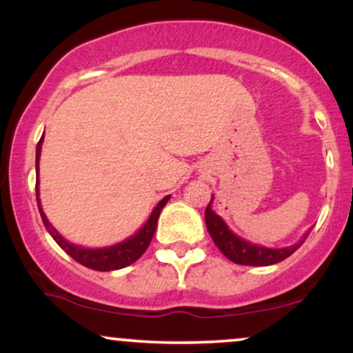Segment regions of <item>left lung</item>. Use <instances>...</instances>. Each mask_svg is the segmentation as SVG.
Returning a JSON list of instances; mask_svg holds the SVG:
<instances>
[{"label":"left lung","instance_id":"1","mask_svg":"<svg viewBox=\"0 0 353 353\" xmlns=\"http://www.w3.org/2000/svg\"><path fill=\"white\" fill-rule=\"evenodd\" d=\"M212 199H210L209 205L205 208V225H208L210 237H212L214 244L219 247V250H221L229 261L236 262V264L255 267L277 264V262H282L283 259L292 255L295 250L303 244L307 236H309V232H307L305 236L302 237L301 242L289 247H282V249H269V247L264 245L250 244V242L236 236V234L228 228V224L222 221V217L214 212L212 208H210Z\"/></svg>","mask_w":353,"mask_h":353}]
</instances>
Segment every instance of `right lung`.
<instances>
[{
	"instance_id": "add662e5",
	"label": "right lung",
	"mask_w": 353,
	"mask_h": 353,
	"mask_svg": "<svg viewBox=\"0 0 353 353\" xmlns=\"http://www.w3.org/2000/svg\"><path fill=\"white\" fill-rule=\"evenodd\" d=\"M41 144H43V137L39 139L38 145H36V172H38V163H39V156H41ZM169 197L165 196L159 204L154 208V210L149 216L148 222L141 228L132 237L125 239L124 242H119V244L111 245V247H104V249H84V247L74 245L71 242H68L63 236H59V232L56 230L48 221L46 214L43 212L41 209V202H39V190H38V184H36V201H38V209L39 214H41L43 224L44 228L48 229V232L51 234V237L54 239L56 244H58L61 249L66 250L68 255H71L76 262H79L81 265L89 267L92 270H101V272H109V270H117L123 269V267L131 265L132 262H136L137 259L141 257L145 252L149 244H151L154 232H156L157 228V219H159L161 210L165 204H168Z\"/></svg>"
}]
</instances>
